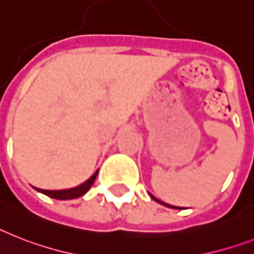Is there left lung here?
Here are the masks:
<instances>
[{"label":"left lung","instance_id":"obj_1","mask_svg":"<svg viewBox=\"0 0 254 254\" xmlns=\"http://www.w3.org/2000/svg\"><path fill=\"white\" fill-rule=\"evenodd\" d=\"M148 194H150V193H148ZM150 197H151L152 199H154V201H156L158 202V203H160V205H164V206H167V207H171V209H184V207H179V206H172V205H168V203H166V202H163V201H160V199H158V198H155V197H154V195L152 194H150Z\"/></svg>","mask_w":254,"mask_h":254}]
</instances>
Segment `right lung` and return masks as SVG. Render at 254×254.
<instances>
[{
	"mask_svg": "<svg viewBox=\"0 0 254 254\" xmlns=\"http://www.w3.org/2000/svg\"><path fill=\"white\" fill-rule=\"evenodd\" d=\"M98 172L99 170L92 175L88 180H86L84 183H82L80 185L75 188H70V189H63V190H47V189H40V188H35L36 190L43 193V194L48 195L51 198H55V199H74V198H78V197H82L83 194H86L88 191V189L92 187L94 184L95 179L98 176Z\"/></svg>",
	"mask_w": 254,
	"mask_h": 254,
	"instance_id": "1",
	"label": "right lung"
}]
</instances>
